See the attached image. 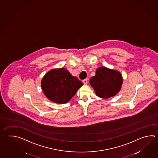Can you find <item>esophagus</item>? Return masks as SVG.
<instances>
[{
    "instance_id": "obj_1",
    "label": "esophagus",
    "mask_w": 158,
    "mask_h": 158,
    "mask_svg": "<svg viewBox=\"0 0 158 158\" xmlns=\"http://www.w3.org/2000/svg\"><path fill=\"white\" fill-rule=\"evenodd\" d=\"M83 83L84 84H86L88 83V81H87V79H84L83 81Z\"/></svg>"
}]
</instances>
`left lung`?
Segmentation results:
<instances>
[{
  "label": "left lung",
  "instance_id": "8db88e82",
  "mask_svg": "<svg viewBox=\"0 0 158 158\" xmlns=\"http://www.w3.org/2000/svg\"><path fill=\"white\" fill-rule=\"evenodd\" d=\"M89 82L96 95L102 98L107 99L119 93L123 83V77L118 71L101 66L96 70L95 76L90 79Z\"/></svg>",
  "mask_w": 158,
  "mask_h": 158
}]
</instances>
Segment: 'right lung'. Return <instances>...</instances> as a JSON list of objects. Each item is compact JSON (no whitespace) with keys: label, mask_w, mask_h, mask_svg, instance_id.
Here are the masks:
<instances>
[{"label":"right lung","mask_w":158,"mask_h":158,"mask_svg":"<svg viewBox=\"0 0 158 158\" xmlns=\"http://www.w3.org/2000/svg\"><path fill=\"white\" fill-rule=\"evenodd\" d=\"M41 88L45 96L58 104L68 103L83 85L65 68L54 69L42 79Z\"/></svg>","instance_id":"1"}]
</instances>
